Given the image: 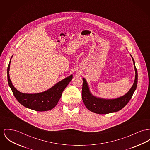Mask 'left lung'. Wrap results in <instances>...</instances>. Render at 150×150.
Masks as SVG:
<instances>
[{"instance_id": "1", "label": "left lung", "mask_w": 150, "mask_h": 150, "mask_svg": "<svg viewBox=\"0 0 150 150\" xmlns=\"http://www.w3.org/2000/svg\"><path fill=\"white\" fill-rule=\"evenodd\" d=\"M130 55L132 58L135 72V80L132 88L122 96L113 99H106L96 97L92 94L86 80L83 78L82 100L88 110L95 113L104 115L118 112L127 105L132 97L138 83V72L134 60L132 55Z\"/></svg>"}]
</instances>
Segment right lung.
<instances>
[{"instance_id": "right-lung-1", "label": "right lung", "mask_w": 150, "mask_h": 150, "mask_svg": "<svg viewBox=\"0 0 150 150\" xmlns=\"http://www.w3.org/2000/svg\"><path fill=\"white\" fill-rule=\"evenodd\" d=\"M11 57L7 69V78L9 87L13 95L22 105L35 111L44 112L53 109L58 104L62 92L72 79V75L56 83L49 89L37 93H24L18 91L13 86L9 78V67Z\"/></svg>"}]
</instances>
